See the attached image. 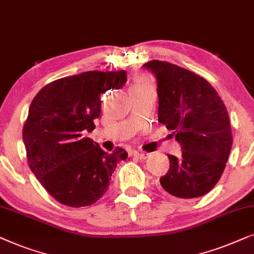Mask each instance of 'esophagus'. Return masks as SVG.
I'll return each instance as SVG.
<instances>
[{
    "mask_svg": "<svg viewBox=\"0 0 254 254\" xmlns=\"http://www.w3.org/2000/svg\"><path fill=\"white\" fill-rule=\"evenodd\" d=\"M133 155L137 156V158H139V159H147L148 158L147 153H144V152H134Z\"/></svg>",
    "mask_w": 254,
    "mask_h": 254,
    "instance_id": "1",
    "label": "esophagus"
}]
</instances>
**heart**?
Segmentation results:
<instances>
[{
    "label": "heart",
    "mask_w": 254,
    "mask_h": 254,
    "mask_svg": "<svg viewBox=\"0 0 254 254\" xmlns=\"http://www.w3.org/2000/svg\"><path fill=\"white\" fill-rule=\"evenodd\" d=\"M144 85H148L147 81H146L145 79H139L135 81V83L132 85V87H139V86H144ZM131 87V88H132Z\"/></svg>",
    "instance_id": "b5f03b06"
}]
</instances>
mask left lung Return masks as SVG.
Segmentation results:
<instances>
[{
    "mask_svg": "<svg viewBox=\"0 0 254 254\" xmlns=\"http://www.w3.org/2000/svg\"><path fill=\"white\" fill-rule=\"evenodd\" d=\"M144 66L158 83L159 122L182 147L181 158L168 154L170 167L160 184L176 198L201 197L222 176L233 146L226 106L215 88L192 71L159 60Z\"/></svg>",
    "mask_w": 254,
    "mask_h": 254,
    "instance_id": "8db88e82",
    "label": "left lung"
}]
</instances>
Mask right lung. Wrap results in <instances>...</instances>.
<instances>
[{
	"instance_id": "right-lung-1",
	"label": "right lung",
	"mask_w": 254,
	"mask_h": 254,
	"mask_svg": "<svg viewBox=\"0 0 254 254\" xmlns=\"http://www.w3.org/2000/svg\"><path fill=\"white\" fill-rule=\"evenodd\" d=\"M127 72L86 71L46 85L32 101L23 128L28 166L57 201L70 207L90 206L108 190L126 149L112 154L84 137L95 128L101 94L126 84Z\"/></svg>"
}]
</instances>
